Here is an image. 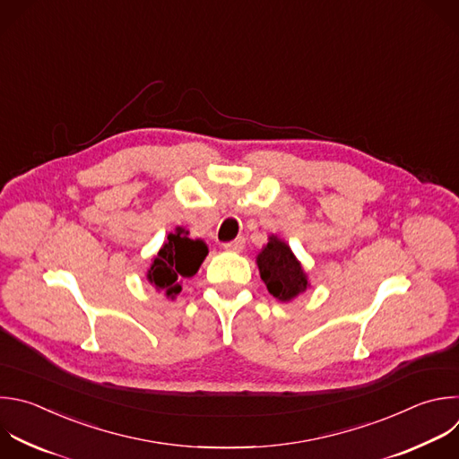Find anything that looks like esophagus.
I'll list each match as a JSON object with an SVG mask.
<instances>
[{"mask_svg": "<svg viewBox=\"0 0 459 459\" xmlns=\"http://www.w3.org/2000/svg\"><path fill=\"white\" fill-rule=\"evenodd\" d=\"M245 247V239L243 238H238L234 241H229V243H223V248L229 250V252H241Z\"/></svg>", "mask_w": 459, "mask_h": 459, "instance_id": "1", "label": "esophagus"}]
</instances>
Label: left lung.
<instances>
[{
    "label": "left lung",
    "instance_id": "1",
    "mask_svg": "<svg viewBox=\"0 0 459 459\" xmlns=\"http://www.w3.org/2000/svg\"><path fill=\"white\" fill-rule=\"evenodd\" d=\"M255 263L266 290L281 302H290L310 288L308 273L290 245L273 234L268 236V243L257 254Z\"/></svg>",
    "mask_w": 459,
    "mask_h": 459
}]
</instances>
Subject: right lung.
<instances>
[{"label": "right lung", "instance_id": "obj_1", "mask_svg": "<svg viewBox=\"0 0 459 459\" xmlns=\"http://www.w3.org/2000/svg\"><path fill=\"white\" fill-rule=\"evenodd\" d=\"M207 254L209 248L204 239H191L187 229L177 227L175 232L168 236V241L160 247L157 255L151 259L145 277L152 288L164 291L166 297L173 300L182 291L180 281L184 277H193L200 270Z\"/></svg>", "mask_w": 459, "mask_h": 459}]
</instances>
